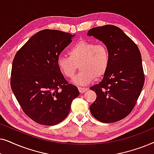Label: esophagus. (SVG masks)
Returning a JSON list of instances; mask_svg holds the SVG:
<instances>
[{"mask_svg": "<svg viewBox=\"0 0 154 154\" xmlns=\"http://www.w3.org/2000/svg\"><path fill=\"white\" fill-rule=\"evenodd\" d=\"M79 88V92H81V93H84V92L87 91V90H88V88H82V87H79L78 88Z\"/></svg>", "mask_w": 154, "mask_h": 154, "instance_id": "34e87169", "label": "esophagus"}]
</instances>
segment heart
Returning <instances> with one entry per match:
<instances>
[{"instance_id":"b5f03b06","label":"heart","mask_w":154,"mask_h":154,"mask_svg":"<svg viewBox=\"0 0 154 154\" xmlns=\"http://www.w3.org/2000/svg\"><path fill=\"white\" fill-rule=\"evenodd\" d=\"M69 54L59 56L57 64L61 72L67 78L75 75L79 65L81 70L73 79V83L76 85H87L95 77H102L108 69L109 52L104 44L82 40L69 49Z\"/></svg>"}]
</instances>
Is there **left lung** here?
Returning a JSON list of instances; mask_svg holds the SVG:
<instances>
[{
    "label": "left lung",
    "instance_id": "8db88e82",
    "mask_svg": "<svg viewBox=\"0 0 154 154\" xmlns=\"http://www.w3.org/2000/svg\"><path fill=\"white\" fill-rule=\"evenodd\" d=\"M88 35L102 41L110 58L102 81L90 88L97 94L90 112L102 123L119 121L131 112L144 85L140 51L131 38L113 25L94 27Z\"/></svg>",
    "mask_w": 154,
    "mask_h": 154
}]
</instances>
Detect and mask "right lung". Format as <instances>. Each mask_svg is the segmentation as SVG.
I'll list each match as a JSON object with an SVG mask.
<instances>
[{"mask_svg":"<svg viewBox=\"0 0 154 154\" xmlns=\"http://www.w3.org/2000/svg\"><path fill=\"white\" fill-rule=\"evenodd\" d=\"M75 35L45 29L30 38L12 62L10 85L22 110L36 123L54 125L62 122L79 95L58 68L59 55Z\"/></svg>","mask_w":154,"mask_h":154,"instance_id":"1","label":"right lung"}]
</instances>
